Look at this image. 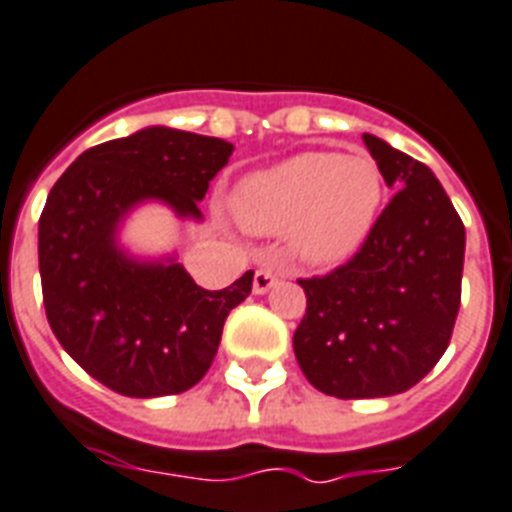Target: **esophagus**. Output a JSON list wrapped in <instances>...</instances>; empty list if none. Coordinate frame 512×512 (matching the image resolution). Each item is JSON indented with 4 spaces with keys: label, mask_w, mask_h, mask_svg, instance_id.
Here are the masks:
<instances>
[{
    "label": "esophagus",
    "mask_w": 512,
    "mask_h": 512,
    "mask_svg": "<svg viewBox=\"0 0 512 512\" xmlns=\"http://www.w3.org/2000/svg\"><path fill=\"white\" fill-rule=\"evenodd\" d=\"M278 273L276 270H270V268H260L255 273V281H252V292L255 294H265V292H270V289H273V286L278 284Z\"/></svg>",
    "instance_id": "34e87169"
}]
</instances>
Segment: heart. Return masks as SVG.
I'll use <instances>...</instances> for the list:
<instances>
[{
    "label": "heart",
    "instance_id": "1",
    "mask_svg": "<svg viewBox=\"0 0 512 512\" xmlns=\"http://www.w3.org/2000/svg\"><path fill=\"white\" fill-rule=\"evenodd\" d=\"M384 202V176L368 155L302 152L244 176L231 210L257 236L284 234L294 260L334 268L371 236Z\"/></svg>",
    "mask_w": 512,
    "mask_h": 512
}]
</instances>
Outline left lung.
I'll return each instance as SVG.
<instances>
[{
    "instance_id": "obj_1",
    "label": "left lung",
    "mask_w": 512,
    "mask_h": 512,
    "mask_svg": "<svg viewBox=\"0 0 512 512\" xmlns=\"http://www.w3.org/2000/svg\"><path fill=\"white\" fill-rule=\"evenodd\" d=\"M397 194L350 263L302 278L307 310L294 355L310 384L339 400L407 392L439 363L460 307L465 226L423 162L363 134Z\"/></svg>"
}]
</instances>
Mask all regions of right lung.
I'll return each mask as SVG.
<instances>
[{
	"label": "right lung",
	"mask_w": 512,
	"mask_h": 512,
	"mask_svg": "<svg viewBox=\"0 0 512 512\" xmlns=\"http://www.w3.org/2000/svg\"><path fill=\"white\" fill-rule=\"evenodd\" d=\"M231 152L215 136L149 126L86 149L49 191L39 218L47 321L112 392L147 400L191 389L213 365L228 313L252 292V270L207 292L176 255L136 257L118 239L147 202L202 220L199 202Z\"/></svg>",
	"instance_id": "obj_1"
}]
</instances>
